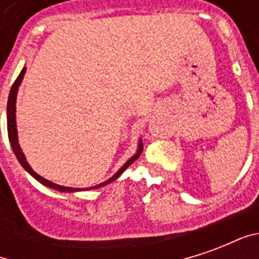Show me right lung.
I'll use <instances>...</instances> for the list:
<instances>
[{"label": "right lung", "instance_id": "obj_1", "mask_svg": "<svg viewBox=\"0 0 259 259\" xmlns=\"http://www.w3.org/2000/svg\"><path fill=\"white\" fill-rule=\"evenodd\" d=\"M26 73V68L22 69V72L19 73V76L16 77L15 80V83L12 84L11 87V91H9V97H8V105H7V126H8V137H9V143H11V147H12V150H14L15 155L18 158V161L20 162V165L23 166V168L29 172V174L34 178L36 180H38L41 185L47 186V187H51L54 190H58V191H62V193H74V191H80V189H73V187H65V186H61V185H55L53 182H50V180L44 179L42 176L40 175H37L31 166L29 165V162L26 161V157L25 154L22 152V148L19 146V140H18V129H16V94H18V89H19L20 83H22V80H23V76ZM141 151H143V143H139V150L136 152L133 157L130 158L127 162L124 163L122 168L119 169L116 174L113 175L111 179H108L107 182H102L100 185L94 186V187H87V189H83V190H93V189H98V187H102V186H107L109 185L111 182L113 180H116L120 176V175L123 174L126 168H129L132 163L135 162L137 158L140 157Z\"/></svg>", "mask_w": 259, "mask_h": 259}]
</instances>
